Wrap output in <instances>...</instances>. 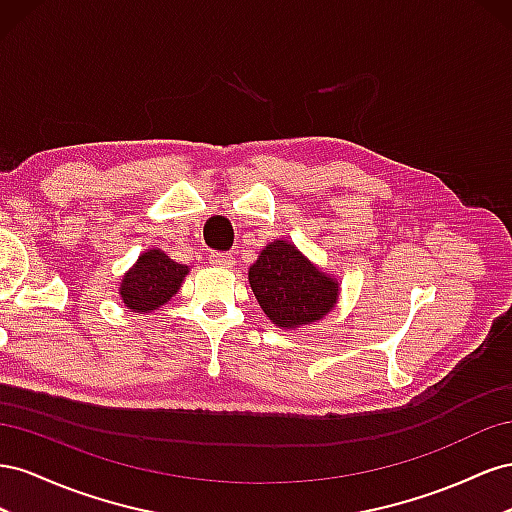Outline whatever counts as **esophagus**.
I'll return each instance as SVG.
<instances>
[{
  "mask_svg": "<svg viewBox=\"0 0 512 512\" xmlns=\"http://www.w3.org/2000/svg\"><path fill=\"white\" fill-rule=\"evenodd\" d=\"M210 264L216 268H231L233 264H236V259H233L231 253H212Z\"/></svg>",
  "mask_w": 512,
  "mask_h": 512,
  "instance_id": "esophagus-1",
  "label": "esophagus"
}]
</instances>
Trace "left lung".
Listing matches in <instances>:
<instances>
[{"label": "left lung", "instance_id": "obj_1", "mask_svg": "<svg viewBox=\"0 0 512 512\" xmlns=\"http://www.w3.org/2000/svg\"><path fill=\"white\" fill-rule=\"evenodd\" d=\"M248 285L274 326L296 330L324 319L339 302L341 283L289 240L268 242L248 268Z\"/></svg>", "mask_w": 512, "mask_h": 512}]
</instances>
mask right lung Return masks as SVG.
<instances>
[{
    "label": "right lung",
    "mask_w": 512,
    "mask_h": 512,
    "mask_svg": "<svg viewBox=\"0 0 512 512\" xmlns=\"http://www.w3.org/2000/svg\"><path fill=\"white\" fill-rule=\"evenodd\" d=\"M191 268L173 261L160 248H148L122 276L120 300L135 313H152L178 294Z\"/></svg>",
    "instance_id": "add662e5"
}]
</instances>
